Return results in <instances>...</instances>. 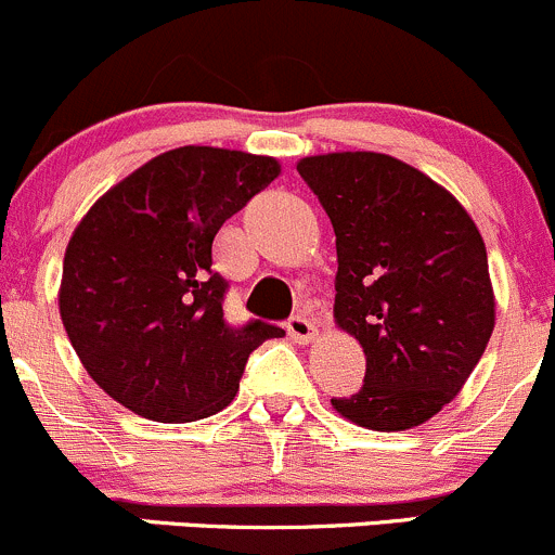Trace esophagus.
I'll return each instance as SVG.
<instances>
[{
    "mask_svg": "<svg viewBox=\"0 0 555 555\" xmlns=\"http://www.w3.org/2000/svg\"><path fill=\"white\" fill-rule=\"evenodd\" d=\"M287 333H289V338L298 340V344H309V340L317 338V324H313L311 319L300 317L298 313V317L287 319Z\"/></svg>",
    "mask_w": 555,
    "mask_h": 555,
    "instance_id": "1",
    "label": "esophagus"
}]
</instances>
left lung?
I'll list each match as a JSON object with an SVG mask.
<instances>
[{
	"label": "left lung",
	"mask_w": 555,
	"mask_h": 555,
	"mask_svg": "<svg viewBox=\"0 0 555 555\" xmlns=\"http://www.w3.org/2000/svg\"><path fill=\"white\" fill-rule=\"evenodd\" d=\"M335 231V322L365 349V382L333 408L400 433L459 395L494 330L483 238L449 190L382 153L304 158Z\"/></svg>",
	"instance_id": "8db88e82"
}]
</instances>
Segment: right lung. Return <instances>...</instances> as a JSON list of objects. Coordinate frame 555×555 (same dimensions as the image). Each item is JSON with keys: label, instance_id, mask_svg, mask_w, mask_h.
I'll list each match as a JSON object with an SVG mask.
<instances>
[{"label": "right lung", "instance_id": "right-lung-1", "mask_svg": "<svg viewBox=\"0 0 555 555\" xmlns=\"http://www.w3.org/2000/svg\"><path fill=\"white\" fill-rule=\"evenodd\" d=\"M279 177L266 155L179 147L102 195L64 255L61 322L112 400L164 424L222 411L251 351L284 330L236 327L211 246L228 217Z\"/></svg>", "mask_w": 555, "mask_h": 555}]
</instances>
